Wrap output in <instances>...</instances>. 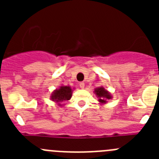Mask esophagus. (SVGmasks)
Returning a JSON list of instances; mask_svg holds the SVG:
<instances>
[{
	"mask_svg": "<svg viewBox=\"0 0 159 159\" xmlns=\"http://www.w3.org/2000/svg\"><path fill=\"white\" fill-rule=\"evenodd\" d=\"M84 85H85V84H84V82L80 83V88H82V89H84Z\"/></svg>",
	"mask_w": 159,
	"mask_h": 159,
	"instance_id": "esophagus-1",
	"label": "esophagus"
}]
</instances>
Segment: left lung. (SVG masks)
Here are the masks:
<instances>
[{"label": "left lung", "mask_w": 159, "mask_h": 159, "mask_svg": "<svg viewBox=\"0 0 159 159\" xmlns=\"http://www.w3.org/2000/svg\"><path fill=\"white\" fill-rule=\"evenodd\" d=\"M95 93L96 94L97 96L99 97V101L102 103H104V102H107V99H110L111 98L110 94L108 93V92H107L102 87L96 88L95 90Z\"/></svg>", "instance_id": "obj_1"}]
</instances>
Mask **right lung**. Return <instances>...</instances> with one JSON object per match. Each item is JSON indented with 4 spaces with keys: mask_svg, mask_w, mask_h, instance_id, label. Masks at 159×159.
Listing matches in <instances>:
<instances>
[{
    "mask_svg": "<svg viewBox=\"0 0 159 159\" xmlns=\"http://www.w3.org/2000/svg\"><path fill=\"white\" fill-rule=\"evenodd\" d=\"M72 91L69 86H62L60 89H57L52 92L51 98L55 102H62L64 100H69L71 97Z\"/></svg>",
    "mask_w": 159,
    "mask_h": 159,
    "instance_id": "1",
    "label": "right lung"
}]
</instances>
